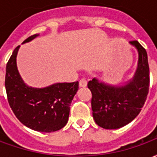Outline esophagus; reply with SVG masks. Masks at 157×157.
<instances>
[{"instance_id": "34e87169", "label": "esophagus", "mask_w": 157, "mask_h": 157, "mask_svg": "<svg viewBox=\"0 0 157 157\" xmlns=\"http://www.w3.org/2000/svg\"><path fill=\"white\" fill-rule=\"evenodd\" d=\"M86 85H87V82H86V80L85 78H82V80H80V82H79L80 87H86Z\"/></svg>"}]
</instances>
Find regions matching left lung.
Masks as SVG:
<instances>
[{
    "mask_svg": "<svg viewBox=\"0 0 157 157\" xmlns=\"http://www.w3.org/2000/svg\"><path fill=\"white\" fill-rule=\"evenodd\" d=\"M138 51V65L133 78L124 85L113 86L93 78L87 84L92 92V116L106 129L124 127L141 111L150 86V71L145 49L138 41H130Z\"/></svg>",
    "mask_w": 157,
    "mask_h": 157,
    "instance_id": "left-lung-1",
    "label": "left lung"
}]
</instances>
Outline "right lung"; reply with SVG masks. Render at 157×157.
<instances>
[{
    "mask_svg": "<svg viewBox=\"0 0 157 157\" xmlns=\"http://www.w3.org/2000/svg\"><path fill=\"white\" fill-rule=\"evenodd\" d=\"M38 36H30L22 44ZM19 48L20 45L14 49L6 67L5 86L9 105L19 121L28 128L44 133L57 131L68 122L78 82L55 83L44 88L29 86L23 82L17 66Z\"/></svg>",
    "mask_w": 157,
    "mask_h": 157,
    "instance_id": "1",
    "label": "right lung"
}]
</instances>
